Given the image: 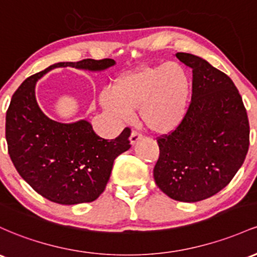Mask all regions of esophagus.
Wrapping results in <instances>:
<instances>
[{"label":"esophagus","instance_id":"esophagus-1","mask_svg":"<svg viewBox=\"0 0 257 257\" xmlns=\"http://www.w3.org/2000/svg\"><path fill=\"white\" fill-rule=\"evenodd\" d=\"M142 138H143V135L140 134L139 132L133 131V132H132V134H131V143H132V144L138 143L140 139H142Z\"/></svg>","mask_w":257,"mask_h":257}]
</instances>
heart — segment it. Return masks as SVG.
<instances>
[{
  "instance_id": "obj_1",
  "label": "heart",
  "mask_w": 257,
  "mask_h": 257,
  "mask_svg": "<svg viewBox=\"0 0 257 257\" xmlns=\"http://www.w3.org/2000/svg\"><path fill=\"white\" fill-rule=\"evenodd\" d=\"M190 83L184 69L167 63L144 67L115 81L100 95L103 108L117 120H129L140 109L143 123L155 133L172 132L188 111Z\"/></svg>"
}]
</instances>
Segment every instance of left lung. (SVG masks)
<instances>
[{"label": "left lung", "mask_w": 257, "mask_h": 257, "mask_svg": "<svg viewBox=\"0 0 257 257\" xmlns=\"http://www.w3.org/2000/svg\"><path fill=\"white\" fill-rule=\"evenodd\" d=\"M176 56L193 69V94L179 125L157 138L154 178L171 199L196 202L229 184L249 150L250 126L232 79L197 56Z\"/></svg>", "instance_id": "1"}]
</instances>
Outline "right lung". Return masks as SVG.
I'll return each instance as SVG.
<instances>
[{
	"label": "right lung",
	"instance_id": "add662e5",
	"mask_svg": "<svg viewBox=\"0 0 257 257\" xmlns=\"http://www.w3.org/2000/svg\"><path fill=\"white\" fill-rule=\"evenodd\" d=\"M114 63L111 58L60 62L25 79L13 94L6 113L8 154L22 178L50 201L75 205L96 200L115 157L131 148V128L106 140L84 119L69 124L50 119L36 102V81L58 67L103 70Z\"/></svg>",
	"mask_w": 257,
	"mask_h": 257
}]
</instances>
